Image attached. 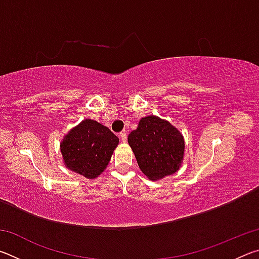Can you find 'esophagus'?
<instances>
[{
    "instance_id": "esophagus-1",
    "label": "esophagus",
    "mask_w": 259,
    "mask_h": 259,
    "mask_svg": "<svg viewBox=\"0 0 259 259\" xmlns=\"http://www.w3.org/2000/svg\"><path fill=\"white\" fill-rule=\"evenodd\" d=\"M126 138H128V137H126V134L124 133V131H123V133H121L120 134V139L122 140V142H126Z\"/></svg>"
}]
</instances>
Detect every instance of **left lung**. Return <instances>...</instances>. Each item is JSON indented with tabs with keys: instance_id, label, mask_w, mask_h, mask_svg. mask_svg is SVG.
Listing matches in <instances>:
<instances>
[{
	"instance_id": "1",
	"label": "left lung",
	"mask_w": 259,
	"mask_h": 259,
	"mask_svg": "<svg viewBox=\"0 0 259 259\" xmlns=\"http://www.w3.org/2000/svg\"><path fill=\"white\" fill-rule=\"evenodd\" d=\"M140 170L151 181H159L181 168L185 151L184 137L170 122L155 115L139 121L128 136Z\"/></svg>"
}]
</instances>
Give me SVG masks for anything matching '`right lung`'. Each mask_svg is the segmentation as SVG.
<instances>
[{
  "mask_svg": "<svg viewBox=\"0 0 259 259\" xmlns=\"http://www.w3.org/2000/svg\"><path fill=\"white\" fill-rule=\"evenodd\" d=\"M117 144L119 138L107 126L85 119L65 136L60 152L66 168L94 179L106 169Z\"/></svg>",
  "mask_w": 259,
  "mask_h": 259,
  "instance_id": "obj_1",
  "label": "right lung"
}]
</instances>
